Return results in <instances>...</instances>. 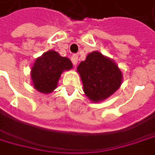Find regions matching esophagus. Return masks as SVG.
I'll return each instance as SVG.
<instances>
[{
    "instance_id": "esophagus-1",
    "label": "esophagus",
    "mask_w": 155,
    "mask_h": 155,
    "mask_svg": "<svg viewBox=\"0 0 155 155\" xmlns=\"http://www.w3.org/2000/svg\"><path fill=\"white\" fill-rule=\"evenodd\" d=\"M71 61H72V63H73V65H74V66H77V65H78V55H77V54H73V55L71 56Z\"/></svg>"
}]
</instances>
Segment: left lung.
<instances>
[{"mask_svg":"<svg viewBox=\"0 0 155 155\" xmlns=\"http://www.w3.org/2000/svg\"><path fill=\"white\" fill-rule=\"evenodd\" d=\"M83 90L92 102L108 99L120 87L123 76L117 64L99 51L89 53L77 68Z\"/></svg>","mask_w":155,"mask_h":155,"instance_id":"obj_1","label":"left lung"}]
</instances>
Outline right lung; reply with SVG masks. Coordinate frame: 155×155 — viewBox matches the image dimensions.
<instances>
[{
  "mask_svg": "<svg viewBox=\"0 0 155 155\" xmlns=\"http://www.w3.org/2000/svg\"><path fill=\"white\" fill-rule=\"evenodd\" d=\"M72 68L69 58L61 56L54 50H49L34 62L30 73L32 84L37 91L49 94L57 87L62 73Z\"/></svg>",
  "mask_w": 155,
  "mask_h": 155,
  "instance_id": "add662e5",
  "label": "right lung"
}]
</instances>
